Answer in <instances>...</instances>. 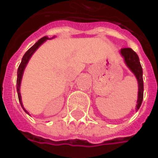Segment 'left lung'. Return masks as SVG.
Segmentation results:
<instances>
[{
    "label": "left lung",
    "mask_w": 158,
    "mask_h": 158,
    "mask_svg": "<svg viewBox=\"0 0 158 158\" xmlns=\"http://www.w3.org/2000/svg\"><path fill=\"white\" fill-rule=\"evenodd\" d=\"M120 53L124 59V62L126 66L130 68V70L134 74V75L137 78L139 85V91H138V100H137V105H136V110H138L139 106L142 103L143 100V78H142V67L139 63L138 55L136 52H133L131 48H123L121 49Z\"/></svg>",
    "instance_id": "8db88e82"
}]
</instances>
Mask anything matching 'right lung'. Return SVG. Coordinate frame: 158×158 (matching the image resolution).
I'll use <instances>...</instances> for the list:
<instances>
[{
  "instance_id": "right-lung-1",
  "label": "right lung",
  "mask_w": 158,
  "mask_h": 158,
  "mask_svg": "<svg viewBox=\"0 0 158 158\" xmlns=\"http://www.w3.org/2000/svg\"><path fill=\"white\" fill-rule=\"evenodd\" d=\"M47 40H49V38L47 37V36H44L43 38H41L37 43H36L35 45H33L29 50H28L27 52L25 53V55L23 56V58H22V61H21V63H20L19 67V69H18V77H17V91H18V96H19V102H20V105L21 106L23 107V109L25 110V112L26 113H27L29 114L27 111L24 108V106H23V103H22V99H21V95H20V83H21V80H22V76H23V73H24V70H25V68L27 67V65L28 61H29V59L31 58V56L35 53L36 50L42 45V44H44L45 41H47Z\"/></svg>"
}]
</instances>
